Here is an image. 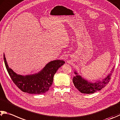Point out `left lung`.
Wrapping results in <instances>:
<instances>
[{"label":"left lung","mask_w":120,"mask_h":120,"mask_svg":"<svg viewBox=\"0 0 120 120\" xmlns=\"http://www.w3.org/2000/svg\"><path fill=\"white\" fill-rule=\"evenodd\" d=\"M114 69L113 68L111 73L107 75V77L103 79L102 81H98L92 83L89 82L83 78L81 75H78L76 71H75V76H74L72 80L73 83L76 88L80 92L86 94H91L94 93L98 91L101 90L102 88H104L106 85L109 82L111 79V75H112V71Z\"/></svg>","instance_id":"1"}]
</instances>
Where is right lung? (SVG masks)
<instances>
[{"mask_svg": "<svg viewBox=\"0 0 120 120\" xmlns=\"http://www.w3.org/2000/svg\"><path fill=\"white\" fill-rule=\"evenodd\" d=\"M5 66L11 79L19 89L30 94H43L49 90L52 84L53 77L58 69L64 64V60H55L49 62L39 72L33 75H17L9 67L5 54Z\"/></svg>", "mask_w": 120, "mask_h": 120, "instance_id": "1", "label": "right lung"}]
</instances>
